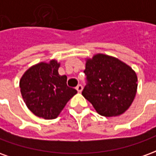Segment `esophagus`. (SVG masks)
I'll return each instance as SVG.
<instances>
[{
    "instance_id": "1",
    "label": "esophagus",
    "mask_w": 156,
    "mask_h": 156,
    "mask_svg": "<svg viewBox=\"0 0 156 156\" xmlns=\"http://www.w3.org/2000/svg\"><path fill=\"white\" fill-rule=\"evenodd\" d=\"M76 89H77V91L78 92V93H81L82 90H83V86H82L81 84H78L77 87H76Z\"/></svg>"
}]
</instances>
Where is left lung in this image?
<instances>
[{"label": "left lung", "mask_w": 156, "mask_h": 156, "mask_svg": "<svg viewBox=\"0 0 156 156\" xmlns=\"http://www.w3.org/2000/svg\"><path fill=\"white\" fill-rule=\"evenodd\" d=\"M87 84L82 94L100 115L113 117L129 108L137 91L135 72L118 58L94 55L86 60Z\"/></svg>", "instance_id": "left-lung-1"}]
</instances>
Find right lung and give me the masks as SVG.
Returning <instances> with one entry per match:
<instances>
[{
  "label": "right lung",
  "mask_w": 156,
  "mask_h": 156,
  "mask_svg": "<svg viewBox=\"0 0 156 156\" xmlns=\"http://www.w3.org/2000/svg\"><path fill=\"white\" fill-rule=\"evenodd\" d=\"M60 63L56 60L32 66L20 80V88L27 108L37 116L53 119L77 94L67 85V76L58 73Z\"/></svg>",
  "instance_id": "right-lung-1"
}]
</instances>
